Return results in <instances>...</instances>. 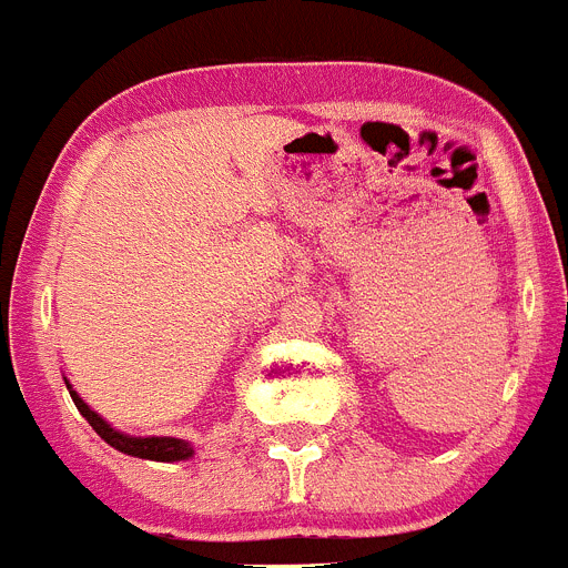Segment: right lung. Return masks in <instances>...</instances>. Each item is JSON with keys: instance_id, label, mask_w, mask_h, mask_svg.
Here are the masks:
<instances>
[{"instance_id": "obj_1", "label": "right lung", "mask_w": 568, "mask_h": 568, "mask_svg": "<svg viewBox=\"0 0 568 568\" xmlns=\"http://www.w3.org/2000/svg\"><path fill=\"white\" fill-rule=\"evenodd\" d=\"M64 384H68L70 398H73L77 409L82 413V418L88 420L93 429H97V435L104 440V444H110L113 449H119V453L133 455V458H144V460H164V464H173V460H187L195 455V449L190 440L168 438V435H148V438H142V435L119 433V429H115V426H110L108 420L97 413V409H90V406L84 404L82 395H79L77 389L70 386L68 378H64Z\"/></svg>"}]
</instances>
